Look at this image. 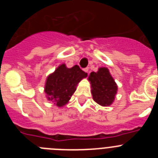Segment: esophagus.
Returning a JSON list of instances; mask_svg holds the SVG:
<instances>
[{
  "mask_svg": "<svg viewBox=\"0 0 158 158\" xmlns=\"http://www.w3.org/2000/svg\"><path fill=\"white\" fill-rule=\"evenodd\" d=\"M84 71H85V73H89V68H85V69H84Z\"/></svg>",
  "mask_w": 158,
  "mask_h": 158,
  "instance_id": "34e87169",
  "label": "esophagus"
}]
</instances>
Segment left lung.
<instances>
[{
    "label": "left lung",
    "instance_id": "8db88e82",
    "mask_svg": "<svg viewBox=\"0 0 158 158\" xmlns=\"http://www.w3.org/2000/svg\"><path fill=\"white\" fill-rule=\"evenodd\" d=\"M89 81L91 83L94 101L104 107L111 105L115 100L118 87L108 69L101 67L97 72H92L89 76Z\"/></svg>",
    "mask_w": 158,
    "mask_h": 158
}]
</instances>
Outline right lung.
Wrapping results in <instances>:
<instances>
[{
	"label": "right lung",
	"instance_id": "1",
	"mask_svg": "<svg viewBox=\"0 0 158 158\" xmlns=\"http://www.w3.org/2000/svg\"><path fill=\"white\" fill-rule=\"evenodd\" d=\"M87 75L77 65L72 68H67L65 64L60 65L47 78L45 93L47 100L59 107L64 106L76 91L77 84Z\"/></svg>",
	"mask_w": 158,
	"mask_h": 158
}]
</instances>
